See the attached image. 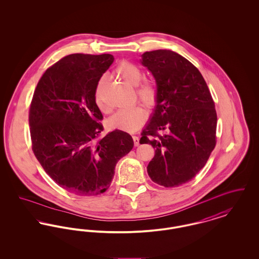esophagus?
Here are the masks:
<instances>
[{"label":"esophagus","mask_w":259,"mask_h":259,"mask_svg":"<svg viewBox=\"0 0 259 259\" xmlns=\"http://www.w3.org/2000/svg\"><path fill=\"white\" fill-rule=\"evenodd\" d=\"M133 141H134V145H135L136 147L139 146V144H140V139H139V137L133 136Z\"/></svg>","instance_id":"1"}]
</instances>
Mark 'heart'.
Instances as JSON below:
<instances>
[{
	"label": "heart",
	"instance_id": "b5f03b06",
	"mask_svg": "<svg viewBox=\"0 0 259 259\" xmlns=\"http://www.w3.org/2000/svg\"><path fill=\"white\" fill-rule=\"evenodd\" d=\"M115 72L128 84L132 87L138 85V88L136 89V94L142 103L149 108H152L156 105L158 100L157 87L151 80H144L140 85L138 84L144 77V72L138 65L133 62L125 60L118 64ZM105 77H101L95 89L96 105L103 111L109 110L108 106L104 103L102 98V89L105 85ZM146 119V110L141 106H135L130 109L120 110L114 113L110 118L109 123L114 129H119L126 132H135L145 124Z\"/></svg>",
	"mask_w": 259,
	"mask_h": 259
}]
</instances>
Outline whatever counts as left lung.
Returning a JSON list of instances; mask_svg holds the SVG:
<instances>
[{
  "label": "left lung",
  "mask_w": 259,
  "mask_h": 259,
  "mask_svg": "<svg viewBox=\"0 0 259 259\" xmlns=\"http://www.w3.org/2000/svg\"><path fill=\"white\" fill-rule=\"evenodd\" d=\"M141 63L154 76L158 90L155 109L140 140L155 148L148 176L165 187L179 186L200 172L215 147L214 103L199 70L177 52L147 51Z\"/></svg>",
  "instance_id": "obj_1"
}]
</instances>
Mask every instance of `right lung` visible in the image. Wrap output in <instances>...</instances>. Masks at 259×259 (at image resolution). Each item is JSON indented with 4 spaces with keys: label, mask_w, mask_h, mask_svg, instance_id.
Segmentation results:
<instances>
[{
    "label": "right lung",
    "mask_w": 259,
    "mask_h": 259,
    "mask_svg": "<svg viewBox=\"0 0 259 259\" xmlns=\"http://www.w3.org/2000/svg\"><path fill=\"white\" fill-rule=\"evenodd\" d=\"M113 60L111 54L65 56L42 74L31 102L34 154L57 185L76 195L104 193L116 163L134 147L121 130L100 138L103 114L95 89Z\"/></svg>",
    "instance_id": "obj_1"
}]
</instances>
